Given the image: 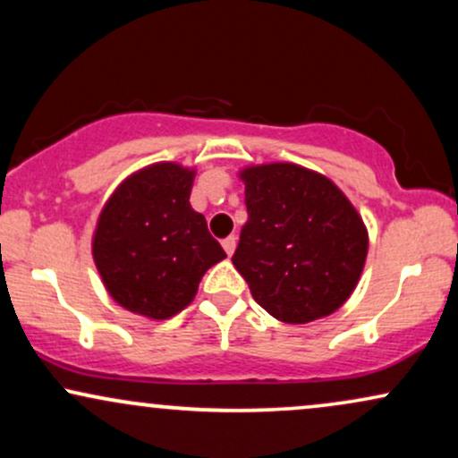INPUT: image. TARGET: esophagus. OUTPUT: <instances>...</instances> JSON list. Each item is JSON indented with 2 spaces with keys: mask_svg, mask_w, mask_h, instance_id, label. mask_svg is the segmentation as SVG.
I'll return each instance as SVG.
<instances>
[{
  "mask_svg": "<svg viewBox=\"0 0 458 458\" xmlns=\"http://www.w3.org/2000/svg\"><path fill=\"white\" fill-rule=\"evenodd\" d=\"M222 245H224L225 254H228V256H233V254H234V247H236V236H234V234L225 236V239L222 241Z\"/></svg>",
  "mask_w": 458,
  "mask_h": 458,
  "instance_id": "34e87169",
  "label": "esophagus"
}]
</instances>
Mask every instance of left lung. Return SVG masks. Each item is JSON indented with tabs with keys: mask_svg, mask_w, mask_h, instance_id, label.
<instances>
[{
	"mask_svg": "<svg viewBox=\"0 0 458 458\" xmlns=\"http://www.w3.org/2000/svg\"><path fill=\"white\" fill-rule=\"evenodd\" d=\"M247 224L233 262L251 297L282 323L329 317L351 297L366 262L368 233L329 178L295 163L241 172Z\"/></svg>",
	"mask_w": 458,
	"mask_h": 458,
	"instance_id": "1",
	"label": "left lung"
}]
</instances>
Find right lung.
I'll list each match as a JSON object with an SVG mask.
<instances>
[{
	"mask_svg": "<svg viewBox=\"0 0 458 458\" xmlns=\"http://www.w3.org/2000/svg\"><path fill=\"white\" fill-rule=\"evenodd\" d=\"M193 172L157 163L129 176L98 217L92 254L105 288L129 312L170 318L225 259L204 215L189 204Z\"/></svg>",
	"mask_w": 458,
	"mask_h": 458,
	"instance_id": "1",
	"label": "right lung"
}]
</instances>
